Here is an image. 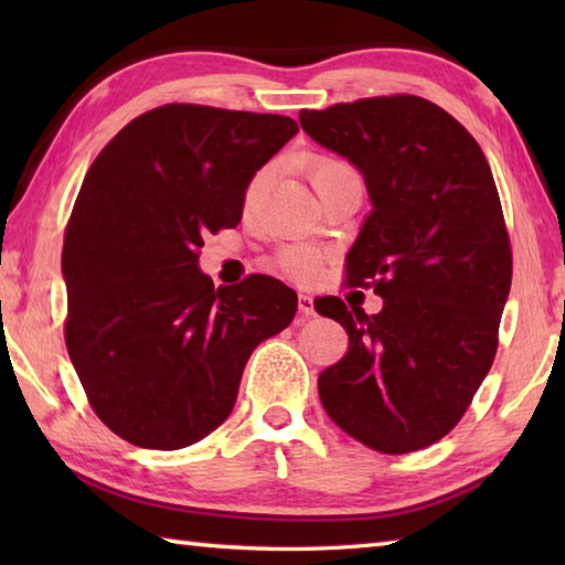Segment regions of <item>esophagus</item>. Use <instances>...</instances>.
Returning a JSON list of instances; mask_svg holds the SVG:
<instances>
[{
	"mask_svg": "<svg viewBox=\"0 0 565 565\" xmlns=\"http://www.w3.org/2000/svg\"><path fill=\"white\" fill-rule=\"evenodd\" d=\"M299 311L303 317H313V296L311 294H299Z\"/></svg>",
	"mask_w": 565,
	"mask_h": 565,
	"instance_id": "1",
	"label": "esophagus"
}]
</instances>
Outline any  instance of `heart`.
Masks as SVG:
<instances>
[{
	"label": "heart",
	"instance_id": "heart-1",
	"mask_svg": "<svg viewBox=\"0 0 565 565\" xmlns=\"http://www.w3.org/2000/svg\"><path fill=\"white\" fill-rule=\"evenodd\" d=\"M306 171H309V179L313 189L319 191V196L327 191L333 181L343 174H351L353 169L347 159L341 157H331V154H317L309 159V164H306ZM266 171H259L252 181H248L246 186V204H254L259 202L264 189H266ZM319 262H321V252L313 246H306V244H289L284 246L279 252V266L286 271L296 276V279H309V276L319 269Z\"/></svg>",
	"mask_w": 565,
	"mask_h": 565
}]
</instances>
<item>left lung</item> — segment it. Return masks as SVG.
<instances>
[{
	"label": "left lung",
	"mask_w": 565,
	"mask_h": 565,
	"mask_svg": "<svg viewBox=\"0 0 565 565\" xmlns=\"http://www.w3.org/2000/svg\"><path fill=\"white\" fill-rule=\"evenodd\" d=\"M299 121L366 181L374 209L347 284L384 299L371 317L339 296L319 301L349 333L347 356L319 376L321 404L374 451H418L461 420L499 349L513 256L491 167L463 124L414 94L303 109Z\"/></svg>",
	"instance_id": "8db88e82"
}]
</instances>
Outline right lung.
<instances>
[{"label": "right lung", "mask_w": 565, "mask_h": 565, "mask_svg": "<svg viewBox=\"0 0 565 565\" xmlns=\"http://www.w3.org/2000/svg\"><path fill=\"white\" fill-rule=\"evenodd\" d=\"M281 114L164 104L89 167L64 232L66 351L124 441L196 444L232 414L244 366L289 327L296 291L264 274L214 289L206 234L242 222L248 181L294 134Z\"/></svg>", "instance_id": "obj_1"}]
</instances>
